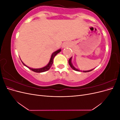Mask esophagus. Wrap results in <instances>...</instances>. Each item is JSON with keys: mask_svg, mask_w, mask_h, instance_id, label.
Listing matches in <instances>:
<instances>
[{"mask_svg": "<svg viewBox=\"0 0 120 120\" xmlns=\"http://www.w3.org/2000/svg\"><path fill=\"white\" fill-rule=\"evenodd\" d=\"M65 46H66V45H63V46H64V47H65Z\"/></svg>", "mask_w": 120, "mask_h": 120, "instance_id": "34e87169", "label": "esophagus"}]
</instances>
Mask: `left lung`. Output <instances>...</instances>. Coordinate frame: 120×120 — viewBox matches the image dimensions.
<instances>
[{
    "mask_svg": "<svg viewBox=\"0 0 120 120\" xmlns=\"http://www.w3.org/2000/svg\"><path fill=\"white\" fill-rule=\"evenodd\" d=\"M71 58H72V57H71L70 59H69V60H68V64H70V67L73 69L74 70H75V71H80V70H78L77 68H75L74 66H73V65L72 64V63H71ZM94 70V69H93V70H89V71H83V72H89V71H93Z\"/></svg>",
    "mask_w": 120,
    "mask_h": 120,
    "instance_id": "8db88e82",
    "label": "left lung"
}]
</instances>
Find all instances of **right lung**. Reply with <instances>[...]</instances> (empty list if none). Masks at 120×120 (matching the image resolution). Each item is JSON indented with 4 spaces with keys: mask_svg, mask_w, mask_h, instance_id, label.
Returning <instances> with one entry per match:
<instances>
[{
    "mask_svg": "<svg viewBox=\"0 0 120 120\" xmlns=\"http://www.w3.org/2000/svg\"><path fill=\"white\" fill-rule=\"evenodd\" d=\"M61 51V49H59V50H56V52H54L52 54V56H51V57H50V60H49V64L46 65V66H45V67H43V68H30V67H27V66H26V65H25L22 61H21V62H22V63L24 65V66H25V67H26L27 68H28L29 69H30V70H31V71H34V72H45V71H48L49 69L50 68V67H52V64H53V59H54V57H55V56L56 55V54H57V53H59Z\"/></svg>",
    "mask_w": 120,
    "mask_h": 120,
    "instance_id": "obj_1",
    "label": "right lung"
}]
</instances>
